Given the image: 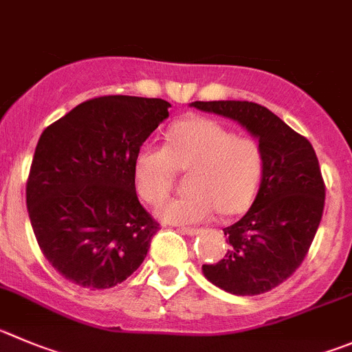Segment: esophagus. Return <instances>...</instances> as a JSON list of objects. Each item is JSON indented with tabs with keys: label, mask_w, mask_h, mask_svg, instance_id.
<instances>
[{
	"label": "esophagus",
	"mask_w": 352,
	"mask_h": 352,
	"mask_svg": "<svg viewBox=\"0 0 352 352\" xmlns=\"http://www.w3.org/2000/svg\"><path fill=\"white\" fill-rule=\"evenodd\" d=\"M179 231L184 232V234L196 236V234H199V232H201L203 229H199V228H179Z\"/></svg>",
	"instance_id": "1"
}]
</instances>
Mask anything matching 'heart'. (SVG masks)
I'll return each instance as SVG.
<instances>
[{
  "mask_svg": "<svg viewBox=\"0 0 352 352\" xmlns=\"http://www.w3.org/2000/svg\"><path fill=\"white\" fill-rule=\"evenodd\" d=\"M262 149L250 137L234 135L224 124L201 116L177 121L166 131V146L146 144L133 160V180L149 205L165 199L177 172L186 173V195L157 206V217L172 224L206 221L250 205L262 175Z\"/></svg>",
  "mask_w": 352,
  "mask_h": 352,
  "instance_id": "heart-1",
  "label": "heart"
}]
</instances>
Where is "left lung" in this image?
<instances>
[{
    "label": "left lung",
    "mask_w": 352,
    "mask_h": 352,
    "mask_svg": "<svg viewBox=\"0 0 352 352\" xmlns=\"http://www.w3.org/2000/svg\"><path fill=\"white\" fill-rule=\"evenodd\" d=\"M192 107L238 121L258 139L262 182L254 205L224 229L229 250L203 274L234 295H261L287 281L311 248L324 208V180L313 146L255 102H192Z\"/></svg>",
    "instance_id": "1"
}]
</instances>
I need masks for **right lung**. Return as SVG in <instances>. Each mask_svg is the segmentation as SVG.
I'll use <instances>...</instances> for the list:
<instances>
[{"instance_id":"right-lung-1","label":"right lung","mask_w":352,"mask_h":352,"mask_svg":"<svg viewBox=\"0 0 352 352\" xmlns=\"http://www.w3.org/2000/svg\"><path fill=\"white\" fill-rule=\"evenodd\" d=\"M168 107L104 95L43 130L25 186L29 219L45 258L78 287H116L146 258L160 224L137 198L133 160Z\"/></svg>"}]
</instances>
